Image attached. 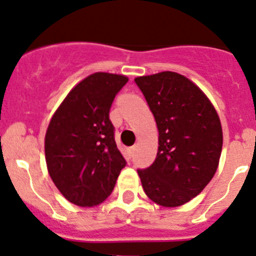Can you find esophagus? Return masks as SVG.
<instances>
[{"label":"esophagus","mask_w":256,"mask_h":256,"mask_svg":"<svg viewBox=\"0 0 256 256\" xmlns=\"http://www.w3.org/2000/svg\"><path fill=\"white\" fill-rule=\"evenodd\" d=\"M135 152H136V146H131V148L128 149V154H130L131 156H134V153H135Z\"/></svg>","instance_id":"esophagus-1"}]
</instances>
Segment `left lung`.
I'll return each mask as SVG.
<instances>
[{
    "instance_id": "8db88e82",
    "label": "left lung",
    "mask_w": 256,
    "mask_h": 256,
    "mask_svg": "<svg viewBox=\"0 0 256 256\" xmlns=\"http://www.w3.org/2000/svg\"><path fill=\"white\" fill-rule=\"evenodd\" d=\"M158 128L156 160L139 170L145 194L166 208L194 199L213 178L222 153L217 111L196 84L174 71L135 78Z\"/></svg>"
}]
</instances>
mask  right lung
<instances>
[{
  "instance_id": "obj_1",
  "label": "right lung",
  "mask_w": 256,
  "mask_h": 256,
  "mask_svg": "<svg viewBox=\"0 0 256 256\" xmlns=\"http://www.w3.org/2000/svg\"><path fill=\"white\" fill-rule=\"evenodd\" d=\"M128 82L125 75L92 74L68 92L50 118L44 138L48 174L75 206L104 202L126 166L114 142L110 108Z\"/></svg>"
}]
</instances>
